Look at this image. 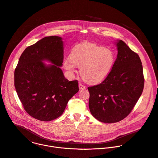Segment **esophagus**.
<instances>
[{"label":"esophagus","mask_w":158,"mask_h":158,"mask_svg":"<svg viewBox=\"0 0 158 158\" xmlns=\"http://www.w3.org/2000/svg\"><path fill=\"white\" fill-rule=\"evenodd\" d=\"M79 89L82 90V89H84L85 88V86L83 84H82L81 83H79Z\"/></svg>","instance_id":"1"}]
</instances>
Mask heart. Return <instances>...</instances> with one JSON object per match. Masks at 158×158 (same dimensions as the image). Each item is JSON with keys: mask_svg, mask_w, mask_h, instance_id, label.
Wrapping results in <instances>:
<instances>
[{"mask_svg": "<svg viewBox=\"0 0 158 158\" xmlns=\"http://www.w3.org/2000/svg\"><path fill=\"white\" fill-rule=\"evenodd\" d=\"M115 61L114 52L92 43H83L74 46L70 56L63 61L64 68L71 75L80 67V74L87 82H102L111 71Z\"/></svg>", "mask_w": 158, "mask_h": 158, "instance_id": "heart-1", "label": "heart"}]
</instances>
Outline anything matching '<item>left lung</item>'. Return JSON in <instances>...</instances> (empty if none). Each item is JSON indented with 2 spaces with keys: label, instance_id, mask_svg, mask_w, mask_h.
Segmentation results:
<instances>
[{
  "label": "left lung",
  "instance_id": "obj_1",
  "mask_svg": "<svg viewBox=\"0 0 158 158\" xmlns=\"http://www.w3.org/2000/svg\"><path fill=\"white\" fill-rule=\"evenodd\" d=\"M114 65L100 84L89 87V107L97 120L106 123L120 122L131 112L144 88L143 66L137 53L122 40L117 43Z\"/></svg>",
  "mask_w": 158,
  "mask_h": 158
}]
</instances>
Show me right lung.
Listing matches in <instances>:
<instances>
[{
  "instance_id": "add662e5",
  "label": "right lung",
  "mask_w": 158,
  "mask_h": 158,
  "mask_svg": "<svg viewBox=\"0 0 158 158\" xmlns=\"http://www.w3.org/2000/svg\"><path fill=\"white\" fill-rule=\"evenodd\" d=\"M60 36H46L22 52L14 73V85L25 110L33 118L48 122L60 117L79 91L77 80L66 79L60 66L63 61ZM53 65L46 66L42 61Z\"/></svg>"
}]
</instances>
